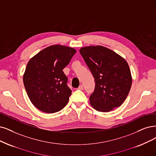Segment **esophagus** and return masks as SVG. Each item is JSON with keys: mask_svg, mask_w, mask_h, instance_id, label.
Instances as JSON below:
<instances>
[{"mask_svg": "<svg viewBox=\"0 0 156 156\" xmlns=\"http://www.w3.org/2000/svg\"><path fill=\"white\" fill-rule=\"evenodd\" d=\"M78 90H83V85H80V86H79V87L78 88Z\"/></svg>", "mask_w": 156, "mask_h": 156, "instance_id": "34e87169", "label": "esophagus"}]
</instances>
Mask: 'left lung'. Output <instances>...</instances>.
<instances>
[{"mask_svg": "<svg viewBox=\"0 0 156 156\" xmlns=\"http://www.w3.org/2000/svg\"><path fill=\"white\" fill-rule=\"evenodd\" d=\"M80 53L94 78V90L89 98L92 107L99 112H109L122 105L132 85L127 62L101 45L82 48Z\"/></svg>", "mask_w": 156, "mask_h": 156, "instance_id": "1", "label": "left lung"}]
</instances>
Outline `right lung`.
Masks as SVG:
<instances>
[{"instance_id": "obj_1", "label": "right lung", "mask_w": 156, "mask_h": 156, "mask_svg": "<svg viewBox=\"0 0 156 156\" xmlns=\"http://www.w3.org/2000/svg\"><path fill=\"white\" fill-rule=\"evenodd\" d=\"M76 52L66 46L51 45L27 63L23 82L29 98L38 110L55 113L67 105L72 91L62 70Z\"/></svg>"}]
</instances>
